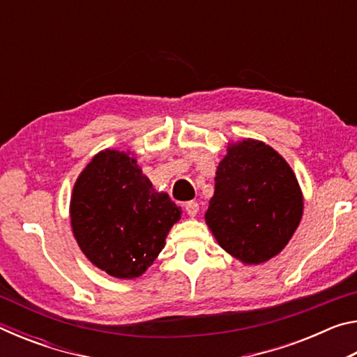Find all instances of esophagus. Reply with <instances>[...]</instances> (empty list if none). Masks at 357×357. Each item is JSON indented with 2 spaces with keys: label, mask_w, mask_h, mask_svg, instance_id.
<instances>
[{
  "label": "esophagus",
  "mask_w": 357,
  "mask_h": 357,
  "mask_svg": "<svg viewBox=\"0 0 357 357\" xmlns=\"http://www.w3.org/2000/svg\"><path fill=\"white\" fill-rule=\"evenodd\" d=\"M184 209H185V213L189 214L190 217H195L198 214V209H200V208H198V203L197 202H187Z\"/></svg>",
  "instance_id": "34e87169"
}]
</instances>
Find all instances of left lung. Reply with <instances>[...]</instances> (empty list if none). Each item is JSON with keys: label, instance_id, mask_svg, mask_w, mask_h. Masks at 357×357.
Returning a JSON list of instances; mask_svg holds the SVG:
<instances>
[{"label": "left lung", "instance_id": "1", "mask_svg": "<svg viewBox=\"0 0 357 357\" xmlns=\"http://www.w3.org/2000/svg\"><path fill=\"white\" fill-rule=\"evenodd\" d=\"M204 214L223 250L244 264L268 261L299 227L304 198L287 160L263 142L229 143Z\"/></svg>", "mask_w": 357, "mask_h": 357}]
</instances>
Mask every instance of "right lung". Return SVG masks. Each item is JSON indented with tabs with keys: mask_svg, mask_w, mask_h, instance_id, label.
I'll return each mask as SVG.
<instances>
[{
	"mask_svg": "<svg viewBox=\"0 0 357 357\" xmlns=\"http://www.w3.org/2000/svg\"><path fill=\"white\" fill-rule=\"evenodd\" d=\"M181 213L168 193L155 192L129 151L96 154L77 178L70 198L78 247L116 279H135L154 263Z\"/></svg>",
	"mask_w": 357,
	"mask_h": 357,
	"instance_id": "add662e5",
	"label": "right lung"
}]
</instances>
